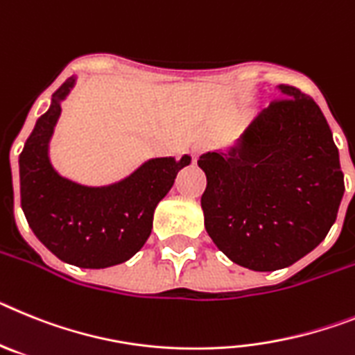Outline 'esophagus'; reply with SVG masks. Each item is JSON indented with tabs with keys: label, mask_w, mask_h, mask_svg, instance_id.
Listing matches in <instances>:
<instances>
[{
	"label": "esophagus",
	"mask_w": 355,
	"mask_h": 355,
	"mask_svg": "<svg viewBox=\"0 0 355 355\" xmlns=\"http://www.w3.org/2000/svg\"><path fill=\"white\" fill-rule=\"evenodd\" d=\"M203 150H205V144H203V143H196L195 146H193V159H195V160L198 159L200 153H202Z\"/></svg>",
	"instance_id": "esophagus-1"
}]
</instances>
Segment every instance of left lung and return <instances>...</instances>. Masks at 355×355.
I'll use <instances>...</instances> for the list:
<instances>
[{
  "label": "left lung",
  "mask_w": 355,
  "mask_h": 355,
  "mask_svg": "<svg viewBox=\"0 0 355 355\" xmlns=\"http://www.w3.org/2000/svg\"><path fill=\"white\" fill-rule=\"evenodd\" d=\"M234 144L200 155L203 223L232 263L291 266L334 225L345 193L340 152L316 101L291 85Z\"/></svg>",
  "instance_id": "left-lung-1"
}]
</instances>
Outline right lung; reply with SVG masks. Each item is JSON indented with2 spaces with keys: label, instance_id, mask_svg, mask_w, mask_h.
Segmentation results:
<instances>
[{
  "label": "right lung",
  "instance_id": "right-lung-1",
  "mask_svg": "<svg viewBox=\"0 0 355 355\" xmlns=\"http://www.w3.org/2000/svg\"><path fill=\"white\" fill-rule=\"evenodd\" d=\"M71 76L53 92L19 155L21 207L37 239L60 261L78 268H109L134 257L152 232L153 212L191 155L153 157L105 186H87L58 173L49 144L75 89Z\"/></svg>",
  "mask_w": 355,
  "mask_h": 355
}]
</instances>
